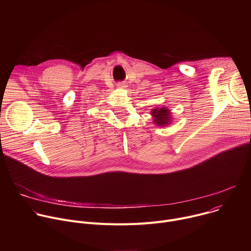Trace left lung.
I'll list each match as a JSON object with an SVG mask.
<instances>
[{"label":"left lung","instance_id":"left-lung-1","mask_svg":"<svg viewBox=\"0 0 251 251\" xmlns=\"http://www.w3.org/2000/svg\"><path fill=\"white\" fill-rule=\"evenodd\" d=\"M152 115L154 116V122L159 126H165L170 123V111L163 107L161 109H154L152 112Z\"/></svg>","mask_w":251,"mask_h":251}]
</instances>
